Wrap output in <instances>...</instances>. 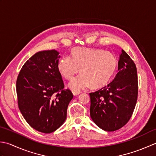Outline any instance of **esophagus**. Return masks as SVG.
<instances>
[{
	"label": "esophagus",
	"instance_id": "obj_1",
	"mask_svg": "<svg viewBox=\"0 0 156 156\" xmlns=\"http://www.w3.org/2000/svg\"><path fill=\"white\" fill-rule=\"evenodd\" d=\"M81 92L80 91H73V94L74 96H77V95L80 94Z\"/></svg>",
	"mask_w": 156,
	"mask_h": 156
}]
</instances>
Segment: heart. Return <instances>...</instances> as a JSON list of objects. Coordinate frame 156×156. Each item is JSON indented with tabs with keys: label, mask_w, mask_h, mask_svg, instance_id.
I'll use <instances>...</instances> for the list:
<instances>
[{
	"label": "heart",
	"mask_w": 156,
	"mask_h": 156,
	"mask_svg": "<svg viewBox=\"0 0 156 156\" xmlns=\"http://www.w3.org/2000/svg\"><path fill=\"white\" fill-rule=\"evenodd\" d=\"M71 56H65L58 62V70L65 79H71L80 69L81 75L73 79L69 87L79 91L91 85L101 87L106 85L116 71L117 60L112 53L101 49L76 48Z\"/></svg>",
	"instance_id": "b5f03b06"
}]
</instances>
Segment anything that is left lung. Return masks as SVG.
<instances>
[{"mask_svg": "<svg viewBox=\"0 0 156 156\" xmlns=\"http://www.w3.org/2000/svg\"><path fill=\"white\" fill-rule=\"evenodd\" d=\"M118 69L116 77L107 86L90 93L91 118L106 131H116L125 126L131 119L137 100L136 65L123 50Z\"/></svg>", "mask_w": 156, "mask_h": 156, "instance_id": "left-lung-1", "label": "left lung"}]
</instances>
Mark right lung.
<instances>
[{
  "instance_id": "right-lung-1",
  "label": "right lung",
  "mask_w": 156,
  "mask_h": 156,
  "mask_svg": "<svg viewBox=\"0 0 156 156\" xmlns=\"http://www.w3.org/2000/svg\"><path fill=\"white\" fill-rule=\"evenodd\" d=\"M58 55L55 50L36 53L22 66L16 82L20 112L32 128L44 133L55 131L64 123L73 98L69 89L64 90Z\"/></svg>"
}]
</instances>
